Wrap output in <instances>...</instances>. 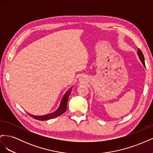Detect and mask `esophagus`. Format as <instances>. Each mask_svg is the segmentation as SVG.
Here are the masks:
<instances>
[{
  "instance_id": "1",
  "label": "esophagus",
  "mask_w": 153,
  "mask_h": 153,
  "mask_svg": "<svg viewBox=\"0 0 153 153\" xmlns=\"http://www.w3.org/2000/svg\"><path fill=\"white\" fill-rule=\"evenodd\" d=\"M80 80H83V79H82V78H80Z\"/></svg>"
}]
</instances>
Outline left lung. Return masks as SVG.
Returning a JSON list of instances; mask_svg holds the SVG:
<instances>
[{
    "mask_svg": "<svg viewBox=\"0 0 153 153\" xmlns=\"http://www.w3.org/2000/svg\"><path fill=\"white\" fill-rule=\"evenodd\" d=\"M137 55H138V57H139L140 61L142 62V64L143 65V66H145V61H144V57H143V55L142 52V51L140 49H138V52H137Z\"/></svg>",
    "mask_w": 153,
    "mask_h": 153,
    "instance_id": "left-lung-1",
    "label": "left lung"
}]
</instances>
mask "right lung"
Returning <instances> with one entry per match:
<instances>
[{
    "label": "right lung",
    "instance_id": "1",
    "mask_svg": "<svg viewBox=\"0 0 153 153\" xmlns=\"http://www.w3.org/2000/svg\"><path fill=\"white\" fill-rule=\"evenodd\" d=\"M71 89H72V87H71L70 89H69L68 91H67L66 93L64 94L63 98L61 100V104L59 105V107L57 108L56 111H55V112L47 114V115H31L30 114H28L32 118L39 120V121H47V120H49V119L60 116V115H62L63 113L65 112L67 109L68 101L69 94L71 93Z\"/></svg>",
    "mask_w": 153,
    "mask_h": 153
}]
</instances>
